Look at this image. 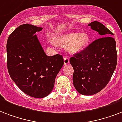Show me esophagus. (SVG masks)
Here are the masks:
<instances>
[{
	"label": "esophagus",
	"instance_id": "obj_1",
	"mask_svg": "<svg viewBox=\"0 0 122 122\" xmlns=\"http://www.w3.org/2000/svg\"><path fill=\"white\" fill-rule=\"evenodd\" d=\"M69 63H70V59H69L68 57L65 56L64 57V64L65 65H68V64H69Z\"/></svg>",
	"mask_w": 122,
	"mask_h": 122
}]
</instances>
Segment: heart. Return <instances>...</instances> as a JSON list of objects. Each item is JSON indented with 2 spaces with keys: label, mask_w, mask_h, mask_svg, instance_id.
Wrapping results in <instances>:
<instances>
[{
  "label": "heart",
  "mask_w": 122,
  "mask_h": 122,
  "mask_svg": "<svg viewBox=\"0 0 122 122\" xmlns=\"http://www.w3.org/2000/svg\"><path fill=\"white\" fill-rule=\"evenodd\" d=\"M90 39L87 33H70L53 39V43L59 47L68 46V50L71 53L82 51L89 45Z\"/></svg>",
  "instance_id": "1"
}]
</instances>
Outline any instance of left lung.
<instances>
[{"mask_svg": "<svg viewBox=\"0 0 122 122\" xmlns=\"http://www.w3.org/2000/svg\"><path fill=\"white\" fill-rule=\"evenodd\" d=\"M88 26L101 37L82 51L75 53L70 62L74 72L73 82L78 92L85 96L96 94L106 87L117 64V52L113 33L98 21Z\"/></svg>", "mask_w": 122, "mask_h": 122, "instance_id": "8db88e82", "label": "left lung"}]
</instances>
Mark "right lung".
I'll return each instance as SVG.
<instances>
[{"label":"right lung","instance_id":"1","mask_svg":"<svg viewBox=\"0 0 122 122\" xmlns=\"http://www.w3.org/2000/svg\"><path fill=\"white\" fill-rule=\"evenodd\" d=\"M42 28L23 24L9 36L7 64L10 78L26 94L43 98L51 92L64 64L62 55L48 56L35 33Z\"/></svg>","mask_w":122,"mask_h":122}]
</instances>
